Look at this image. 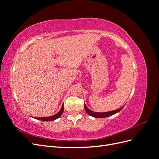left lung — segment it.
<instances>
[{
    "label": "left lung",
    "instance_id": "left-lung-1",
    "mask_svg": "<svg viewBox=\"0 0 159 159\" xmlns=\"http://www.w3.org/2000/svg\"><path fill=\"white\" fill-rule=\"evenodd\" d=\"M124 107V106H123ZM123 107H121V108H119L118 109L114 110V111H108V112H103V113H99V112H94L93 111H91L90 109H89L86 105L84 104V107H85V111L87 112L88 114H89V115L94 117H97V118H103V117H107L109 116H111V115L118 113L119 111H121Z\"/></svg>",
    "mask_w": 159,
    "mask_h": 159
}]
</instances>
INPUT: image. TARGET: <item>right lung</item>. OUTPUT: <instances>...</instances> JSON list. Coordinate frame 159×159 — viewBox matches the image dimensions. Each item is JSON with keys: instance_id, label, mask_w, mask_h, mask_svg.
<instances>
[{"instance_id": "add662e5", "label": "right lung", "mask_w": 159, "mask_h": 159, "mask_svg": "<svg viewBox=\"0 0 159 159\" xmlns=\"http://www.w3.org/2000/svg\"><path fill=\"white\" fill-rule=\"evenodd\" d=\"M63 112H64V105H62V107L60 111L57 113H56V115H53V116L47 117H36L35 119L38 120H40V121H54L55 119H57V118H59L62 115V113H63Z\"/></svg>"}]
</instances>
